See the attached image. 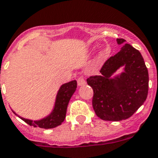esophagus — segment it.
<instances>
[{"label":"esophagus","instance_id":"1","mask_svg":"<svg viewBox=\"0 0 158 158\" xmlns=\"http://www.w3.org/2000/svg\"><path fill=\"white\" fill-rule=\"evenodd\" d=\"M85 83H86V81L84 79L83 76H80V77L77 78L78 86H83Z\"/></svg>","mask_w":158,"mask_h":158}]
</instances>
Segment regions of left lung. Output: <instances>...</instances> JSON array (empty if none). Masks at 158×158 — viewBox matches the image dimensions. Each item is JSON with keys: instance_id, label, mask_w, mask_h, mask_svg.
Masks as SVG:
<instances>
[{"instance_id": "1", "label": "left lung", "mask_w": 158, "mask_h": 158, "mask_svg": "<svg viewBox=\"0 0 158 158\" xmlns=\"http://www.w3.org/2000/svg\"><path fill=\"white\" fill-rule=\"evenodd\" d=\"M125 41L117 39L119 45ZM123 65L125 72L116 79H110ZM100 72V76L86 79L93 89L92 106L97 117L113 122L131 117L144 103L148 93V71L139 51L125 44L118 53L104 62Z\"/></svg>"}]
</instances>
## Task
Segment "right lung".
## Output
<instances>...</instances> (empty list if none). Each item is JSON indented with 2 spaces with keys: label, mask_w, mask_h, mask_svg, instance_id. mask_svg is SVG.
Returning <instances> with one entry per match:
<instances>
[{
  "label": "right lung",
  "mask_w": 158,
  "mask_h": 158,
  "mask_svg": "<svg viewBox=\"0 0 158 158\" xmlns=\"http://www.w3.org/2000/svg\"><path fill=\"white\" fill-rule=\"evenodd\" d=\"M77 81L74 80L68 83L64 84L61 86L56 96L55 108L52 111V114L47 117L40 121H35V122H33L31 120L25 119L22 117H21V120H23L28 125L33 126L34 127H41V128L45 129L53 128L61 125L65 120L67 105L71 97L77 89Z\"/></svg>",
  "instance_id": "right-lung-1"
}]
</instances>
